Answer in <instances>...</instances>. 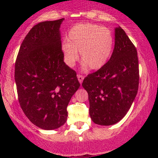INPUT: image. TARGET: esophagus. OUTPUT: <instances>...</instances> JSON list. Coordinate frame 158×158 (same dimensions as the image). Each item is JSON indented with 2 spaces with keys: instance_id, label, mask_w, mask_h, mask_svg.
Instances as JSON below:
<instances>
[{
  "instance_id": "34e87169",
  "label": "esophagus",
  "mask_w": 158,
  "mask_h": 158,
  "mask_svg": "<svg viewBox=\"0 0 158 158\" xmlns=\"http://www.w3.org/2000/svg\"><path fill=\"white\" fill-rule=\"evenodd\" d=\"M77 78H78V80H79V82H80V83H82V81H83V79H84V76H82V75L79 74V75H77Z\"/></svg>"
}]
</instances>
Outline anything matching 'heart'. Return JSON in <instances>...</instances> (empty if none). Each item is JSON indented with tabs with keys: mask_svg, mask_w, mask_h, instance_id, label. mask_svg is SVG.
Listing matches in <instances>:
<instances>
[{
	"mask_svg": "<svg viewBox=\"0 0 158 158\" xmlns=\"http://www.w3.org/2000/svg\"><path fill=\"white\" fill-rule=\"evenodd\" d=\"M114 46V38L107 28L92 23L75 25L68 33L67 40L61 49L65 63L72 67L80 52L82 61L90 69H98L109 61Z\"/></svg>",
	"mask_w": 158,
	"mask_h": 158,
	"instance_id": "heart-1",
	"label": "heart"
}]
</instances>
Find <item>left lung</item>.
Listing matches in <instances>:
<instances>
[{
	"mask_svg": "<svg viewBox=\"0 0 158 158\" xmlns=\"http://www.w3.org/2000/svg\"><path fill=\"white\" fill-rule=\"evenodd\" d=\"M112 55L104 66L89 74L82 86L89 94L92 122L111 125L122 120L131 106L138 90V52L123 29L114 33Z\"/></svg>",
	"mask_w": 158,
	"mask_h": 158,
	"instance_id": "obj_1",
	"label": "left lung"
}]
</instances>
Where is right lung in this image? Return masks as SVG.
<instances>
[{"mask_svg":"<svg viewBox=\"0 0 158 158\" xmlns=\"http://www.w3.org/2000/svg\"><path fill=\"white\" fill-rule=\"evenodd\" d=\"M64 18L32 27L15 62L20 106L28 119L44 130L64 125L67 106L80 86L76 73L63 61L60 27Z\"/></svg>","mask_w":158,"mask_h":158,"instance_id":"right-lung-1","label":"right lung"}]
</instances>
